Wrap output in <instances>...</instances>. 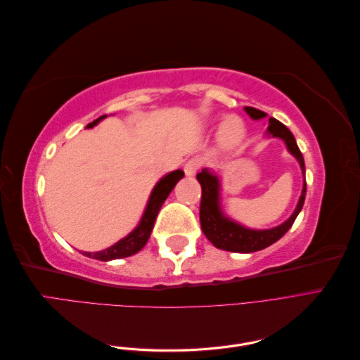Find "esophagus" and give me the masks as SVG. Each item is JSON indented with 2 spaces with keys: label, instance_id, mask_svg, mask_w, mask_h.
Instances as JSON below:
<instances>
[{
  "label": "esophagus",
  "instance_id": "esophagus-1",
  "mask_svg": "<svg viewBox=\"0 0 360 360\" xmlns=\"http://www.w3.org/2000/svg\"><path fill=\"white\" fill-rule=\"evenodd\" d=\"M200 168H201V160L200 159H191V160L184 163L183 169H184V174H186V176H193V174L197 172Z\"/></svg>",
  "mask_w": 360,
  "mask_h": 360
}]
</instances>
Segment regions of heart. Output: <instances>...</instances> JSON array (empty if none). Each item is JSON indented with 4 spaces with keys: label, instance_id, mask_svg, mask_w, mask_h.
<instances>
[{
    "label": "heart",
    "instance_id": "obj_1",
    "mask_svg": "<svg viewBox=\"0 0 360 360\" xmlns=\"http://www.w3.org/2000/svg\"><path fill=\"white\" fill-rule=\"evenodd\" d=\"M243 136H245V127L240 120L236 117L226 118L219 132L221 148L224 150L234 148L243 139Z\"/></svg>",
    "mask_w": 360,
    "mask_h": 360
}]
</instances>
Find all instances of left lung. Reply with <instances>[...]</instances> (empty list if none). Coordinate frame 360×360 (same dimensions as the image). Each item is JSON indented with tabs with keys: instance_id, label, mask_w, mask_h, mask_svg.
<instances>
[{
	"instance_id": "obj_1",
	"label": "left lung",
	"mask_w": 360,
	"mask_h": 360,
	"mask_svg": "<svg viewBox=\"0 0 360 360\" xmlns=\"http://www.w3.org/2000/svg\"><path fill=\"white\" fill-rule=\"evenodd\" d=\"M245 111L254 120H261L267 115L266 112L259 111L252 106H245ZM267 134L284 141L290 153L299 160L300 168L304 174V160L302 156V151L299 150L296 139H294L290 129L281 122H278L276 118H269ZM197 179L201 184L202 191L200 204V221L202 233L216 248L230 250V252L249 254L278 242L279 238L290 230L294 221H296V217L300 213L304 202V195H307V181H304L296 210H294V213L284 224L271 228V230H249V228L233 222L231 219H228L226 216H224L219 205V180H217L214 174L202 169L197 174Z\"/></svg>"
}]
</instances>
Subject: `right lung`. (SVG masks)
<instances>
[{
  "mask_svg": "<svg viewBox=\"0 0 360 360\" xmlns=\"http://www.w3.org/2000/svg\"><path fill=\"white\" fill-rule=\"evenodd\" d=\"M105 117L106 115H102L97 120H94V122L90 123L86 127L96 126ZM183 176H184V172L181 169H177V171H172V172L167 174L163 179H160V181L156 184L153 192H151V195H150V200L147 204V209L143 214V219H141L139 225L132 233L126 236L124 238H122V240L117 242L115 245L106 248L103 250H99V252H84V255L94 258V259H101V261H110V259L130 257V255L139 252V250L146 246L147 240L150 238L151 230H153L156 216L160 210L162 204L165 202L169 192L174 189V186H176L177 181L180 179H183Z\"/></svg>",
  "mask_w": 360,
  "mask_h": 360,
  "instance_id": "obj_1",
  "label": "right lung"
}]
</instances>
